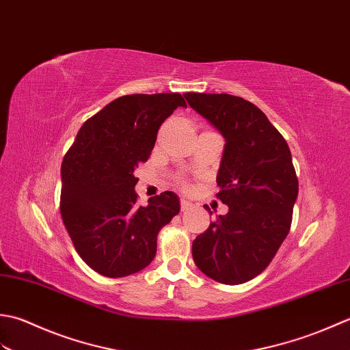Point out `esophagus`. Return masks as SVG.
Here are the masks:
<instances>
[{"label":"esophagus","instance_id":"1","mask_svg":"<svg viewBox=\"0 0 350 350\" xmlns=\"http://www.w3.org/2000/svg\"><path fill=\"white\" fill-rule=\"evenodd\" d=\"M191 204L190 201H187V199H181V211H187L189 208H191Z\"/></svg>","mask_w":350,"mask_h":350}]
</instances>
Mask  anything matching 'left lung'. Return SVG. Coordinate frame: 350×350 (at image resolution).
Segmentation results:
<instances>
[{
	"label": "left lung",
	"mask_w": 350,
	"mask_h": 350,
	"mask_svg": "<svg viewBox=\"0 0 350 350\" xmlns=\"http://www.w3.org/2000/svg\"><path fill=\"white\" fill-rule=\"evenodd\" d=\"M184 96L226 142L216 196L230 211L193 240L195 265L220 284H243L270 265L290 231L299 190L290 148L265 113L243 98Z\"/></svg>",
	"instance_id": "left-lung-1"
}]
</instances>
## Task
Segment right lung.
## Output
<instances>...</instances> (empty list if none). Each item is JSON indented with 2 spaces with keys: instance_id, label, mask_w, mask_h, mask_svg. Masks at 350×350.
<instances>
[{
  "instance_id": "obj_1",
  "label": "right lung",
  "mask_w": 350,
  "mask_h": 350,
  "mask_svg": "<svg viewBox=\"0 0 350 350\" xmlns=\"http://www.w3.org/2000/svg\"><path fill=\"white\" fill-rule=\"evenodd\" d=\"M180 94L125 95L85 120L62 163L60 213L78 255L99 275L120 278L145 269L157 235L180 213L163 191L139 206L134 169L151 155L160 125Z\"/></svg>"
}]
</instances>
